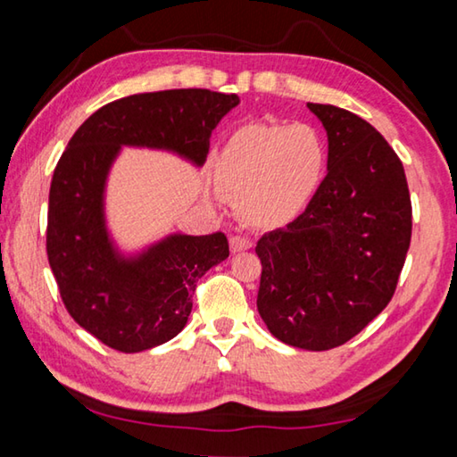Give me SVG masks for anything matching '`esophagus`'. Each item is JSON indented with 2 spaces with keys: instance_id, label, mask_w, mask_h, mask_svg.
<instances>
[{
  "instance_id": "1",
  "label": "esophagus",
  "mask_w": 457,
  "mask_h": 457,
  "mask_svg": "<svg viewBox=\"0 0 457 457\" xmlns=\"http://www.w3.org/2000/svg\"><path fill=\"white\" fill-rule=\"evenodd\" d=\"M229 247H231V252H244V250H250L252 242L245 236H231Z\"/></svg>"
}]
</instances>
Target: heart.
Here are the masks:
<instances>
[{"label": "heart", "mask_w": 457, "mask_h": 457, "mask_svg": "<svg viewBox=\"0 0 457 457\" xmlns=\"http://www.w3.org/2000/svg\"><path fill=\"white\" fill-rule=\"evenodd\" d=\"M328 163V145L311 125L250 122L223 145L218 177L244 218L284 226L311 204Z\"/></svg>", "instance_id": "1"}]
</instances>
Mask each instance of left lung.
<instances>
[{
    "label": "left lung",
    "instance_id": "left-lung-1",
    "mask_svg": "<svg viewBox=\"0 0 457 457\" xmlns=\"http://www.w3.org/2000/svg\"><path fill=\"white\" fill-rule=\"evenodd\" d=\"M328 135V173L306 210L258 239V312L290 346L328 351L381 314L411 242L403 163L365 119L308 103Z\"/></svg>",
    "mask_w": 457,
    "mask_h": 457
}]
</instances>
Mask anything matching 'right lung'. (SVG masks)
Returning a JSON list of instances; mask_svg holds the SVG:
<instances>
[{
	"label": "right lung",
	"instance_id": "right-lung-1",
	"mask_svg": "<svg viewBox=\"0 0 457 457\" xmlns=\"http://www.w3.org/2000/svg\"><path fill=\"white\" fill-rule=\"evenodd\" d=\"M237 95L207 88L143 92L108 103L82 122L54 169L46 252L68 314L120 353L179 335L191 294L229 256L228 237L169 236L135 258L114 250L104 221V183L120 146L173 151L204 165L218 122Z\"/></svg>",
	"mask_w": 457,
	"mask_h": 457
}]
</instances>
